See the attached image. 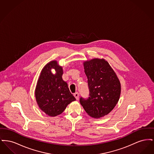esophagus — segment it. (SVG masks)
<instances>
[{
	"label": "esophagus",
	"instance_id": "34e87169",
	"mask_svg": "<svg viewBox=\"0 0 154 154\" xmlns=\"http://www.w3.org/2000/svg\"><path fill=\"white\" fill-rule=\"evenodd\" d=\"M74 96L75 97V98L76 99V100H79V94L78 92H75L74 94Z\"/></svg>",
	"mask_w": 154,
	"mask_h": 154
}]
</instances>
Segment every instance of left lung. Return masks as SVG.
Here are the masks:
<instances>
[{
	"label": "left lung",
	"mask_w": 154,
	"mask_h": 154,
	"mask_svg": "<svg viewBox=\"0 0 154 154\" xmlns=\"http://www.w3.org/2000/svg\"><path fill=\"white\" fill-rule=\"evenodd\" d=\"M88 79L89 97H81V106L88 115L103 117L113 110L121 95V83L117 75L104 59L94 58L83 63Z\"/></svg>",
	"instance_id": "left-lung-1"
}]
</instances>
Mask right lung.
I'll use <instances>...</instances> for the list:
<instances>
[{"mask_svg": "<svg viewBox=\"0 0 154 154\" xmlns=\"http://www.w3.org/2000/svg\"><path fill=\"white\" fill-rule=\"evenodd\" d=\"M52 68L56 71L55 74L51 73ZM62 74V67L57 60H52L43 68L37 82V103L40 110L50 117L60 115L69 104L75 100L67 82L63 80Z\"/></svg>", "mask_w": 154, "mask_h": 154, "instance_id": "1", "label": "right lung"}]
</instances>
